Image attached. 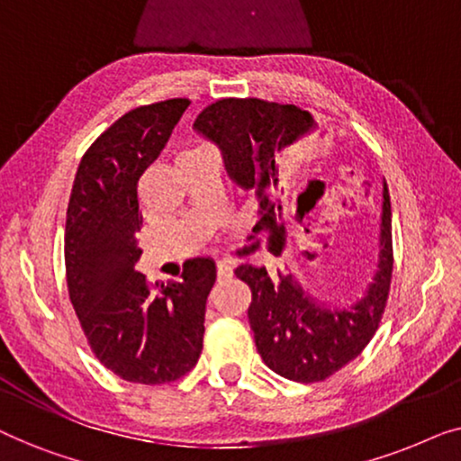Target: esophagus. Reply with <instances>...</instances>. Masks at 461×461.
<instances>
[{
    "instance_id": "obj_1",
    "label": "esophagus",
    "mask_w": 461,
    "mask_h": 461,
    "mask_svg": "<svg viewBox=\"0 0 461 461\" xmlns=\"http://www.w3.org/2000/svg\"><path fill=\"white\" fill-rule=\"evenodd\" d=\"M216 270H218L220 279H229V276H232V267L229 262H218Z\"/></svg>"
}]
</instances>
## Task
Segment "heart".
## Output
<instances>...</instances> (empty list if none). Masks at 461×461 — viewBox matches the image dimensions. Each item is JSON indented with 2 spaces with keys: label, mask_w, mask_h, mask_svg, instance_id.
Here are the masks:
<instances>
[{
  "label": "heart",
  "mask_w": 461,
  "mask_h": 461,
  "mask_svg": "<svg viewBox=\"0 0 461 461\" xmlns=\"http://www.w3.org/2000/svg\"><path fill=\"white\" fill-rule=\"evenodd\" d=\"M201 149H203V147H194V149H188V150H185V153H182V155H188V153H194V150H201ZM180 155V157H182Z\"/></svg>",
  "instance_id": "obj_1"
}]
</instances>
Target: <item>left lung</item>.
<instances>
[{
	"label": "left lung",
	"mask_w": 461,
	"mask_h": 461,
	"mask_svg": "<svg viewBox=\"0 0 461 461\" xmlns=\"http://www.w3.org/2000/svg\"><path fill=\"white\" fill-rule=\"evenodd\" d=\"M194 130L218 144L230 178L254 194L258 222L249 241L264 237L268 249L281 256L287 237L281 161L295 142L312 131L323 138L325 130L295 104L260 98H220L199 113ZM393 264V212L386 185L377 268L367 292L350 308L317 304L302 292L292 273L241 264L235 275L251 289L248 317L262 361L275 374L302 384L323 382L355 361L380 327Z\"/></svg>",
	"instance_id": "left-lung-1"
}]
</instances>
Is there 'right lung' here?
I'll return each mask as SVG.
<instances>
[{"mask_svg":"<svg viewBox=\"0 0 461 461\" xmlns=\"http://www.w3.org/2000/svg\"><path fill=\"white\" fill-rule=\"evenodd\" d=\"M188 98L136 106L81 157L65 229L68 298L94 357L125 382L157 386L186 375L203 350L216 264L193 258L180 281L136 273L142 251L138 182L166 147Z\"/></svg>","mask_w":461,"mask_h":461,"instance_id":"1","label":"right lung"}]
</instances>
